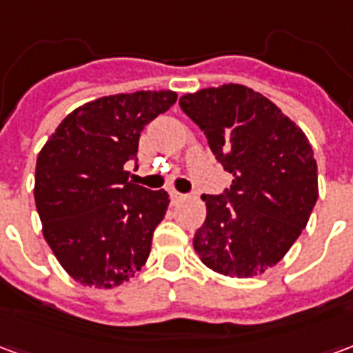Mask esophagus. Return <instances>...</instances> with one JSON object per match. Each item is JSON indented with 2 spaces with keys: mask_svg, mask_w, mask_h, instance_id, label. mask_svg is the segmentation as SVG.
I'll use <instances>...</instances> for the list:
<instances>
[{
  "mask_svg": "<svg viewBox=\"0 0 353 353\" xmlns=\"http://www.w3.org/2000/svg\"><path fill=\"white\" fill-rule=\"evenodd\" d=\"M170 199H172L174 204H177V202H183V200L187 199V194H181V192L177 191H170Z\"/></svg>",
  "mask_w": 353,
  "mask_h": 353,
  "instance_id": "obj_1",
  "label": "esophagus"
}]
</instances>
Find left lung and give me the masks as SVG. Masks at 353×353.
Instances as JSON below:
<instances>
[{"label": "left lung", "mask_w": 353, "mask_h": 353, "mask_svg": "<svg viewBox=\"0 0 353 353\" xmlns=\"http://www.w3.org/2000/svg\"><path fill=\"white\" fill-rule=\"evenodd\" d=\"M183 113L232 174L223 194H202L206 221L192 238L200 261L230 278H253L295 244L318 200V166L304 132L244 85L179 98Z\"/></svg>", "instance_id": "obj_1"}]
</instances>
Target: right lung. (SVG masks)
<instances>
[{"label": "right lung", "mask_w": 353, "mask_h": 353, "mask_svg": "<svg viewBox=\"0 0 353 353\" xmlns=\"http://www.w3.org/2000/svg\"><path fill=\"white\" fill-rule=\"evenodd\" d=\"M176 100L172 90H138L88 101L37 154L34 196L43 236L83 285L115 288L145 265L170 199L132 183L124 164L138 161L141 130Z\"/></svg>", "instance_id": "obj_1"}]
</instances>
